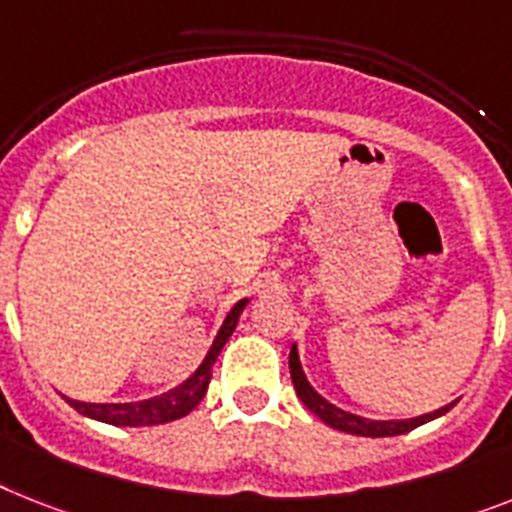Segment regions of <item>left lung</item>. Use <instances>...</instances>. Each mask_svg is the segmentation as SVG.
Returning a JSON list of instances; mask_svg holds the SVG:
<instances>
[{
  "label": "left lung",
  "mask_w": 512,
  "mask_h": 512,
  "mask_svg": "<svg viewBox=\"0 0 512 512\" xmlns=\"http://www.w3.org/2000/svg\"><path fill=\"white\" fill-rule=\"evenodd\" d=\"M290 377H293L298 398L303 400V405H306L308 411L316 413V416L322 418L327 426H332V429H340V432H348V434H358V437H395V434H405L453 408V405H445V408H439V411L424 413V416H416V418H405V421H369V418H361L356 416V413L342 411V408L332 405L329 400H324L322 395L308 384L306 374H303L301 369V361H298V350H295V345L293 350H290Z\"/></svg>",
  "instance_id": "1"
}]
</instances>
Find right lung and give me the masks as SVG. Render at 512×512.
<instances>
[{"label":"right lung","mask_w":512,"mask_h":512,"mask_svg":"<svg viewBox=\"0 0 512 512\" xmlns=\"http://www.w3.org/2000/svg\"><path fill=\"white\" fill-rule=\"evenodd\" d=\"M243 306H246V301H240L238 306L227 314L225 324H222V329H219L214 342H211L209 353H206L204 363L196 369V374H193L188 382L180 384V387H175L172 392L162 395V398L143 400V403H80V400H67V403L73 405L78 413H83V416L96 418V421H104V424L114 426H154L188 416V413L204 400L206 387H209L211 379V366L217 361L219 350L225 348V342L230 340L232 329L238 324V316L240 311H243Z\"/></svg>","instance_id":"right-lung-1"}]
</instances>
